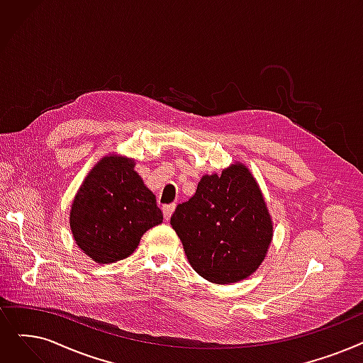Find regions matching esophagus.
<instances>
[{
    "instance_id": "1",
    "label": "esophagus",
    "mask_w": 363,
    "mask_h": 363,
    "mask_svg": "<svg viewBox=\"0 0 363 363\" xmlns=\"http://www.w3.org/2000/svg\"><path fill=\"white\" fill-rule=\"evenodd\" d=\"M175 208H177V204H175V203H172V204H164V206L162 208V209H163V215H164V219H166V220H169V219H170V216H172L173 211H175Z\"/></svg>"
}]
</instances>
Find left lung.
<instances>
[{
	"label": "left lung",
	"mask_w": 363,
	"mask_h": 363,
	"mask_svg": "<svg viewBox=\"0 0 363 363\" xmlns=\"http://www.w3.org/2000/svg\"><path fill=\"white\" fill-rule=\"evenodd\" d=\"M170 225L194 272L216 285L254 274L274 233L259 184L240 162L220 175H203L194 196L177 206Z\"/></svg>",
	"instance_id": "left-lung-1"
}]
</instances>
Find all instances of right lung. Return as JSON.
Returning a JSON list of instances; mask_svg holds the SVG:
<instances>
[{
  "label": "right lung",
  "instance_id": "1",
  "mask_svg": "<svg viewBox=\"0 0 363 363\" xmlns=\"http://www.w3.org/2000/svg\"><path fill=\"white\" fill-rule=\"evenodd\" d=\"M135 160L108 154L94 164L72 200L69 227L84 254L98 264L132 255L145 231L163 223L155 196Z\"/></svg>",
  "mask_w": 363,
  "mask_h": 363
}]
</instances>
